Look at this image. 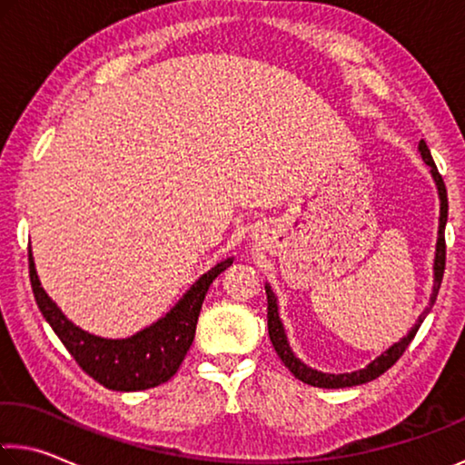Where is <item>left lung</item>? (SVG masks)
Returning <instances> with one entry per match:
<instances>
[{
	"instance_id": "1",
	"label": "left lung",
	"mask_w": 465,
	"mask_h": 465,
	"mask_svg": "<svg viewBox=\"0 0 465 465\" xmlns=\"http://www.w3.org/2000/svg\"><path fill=\"white\" fill-rule=\"evenodd\" d=\"M418 153L422 154V161L430 169V175L434 180V186H437V193H439V233H437V250H434V262H432V293H430V300H429V306L424 308V312L418 316L416 325L408 331V335H403L400 341L393 343L391 348L385 350L372 360L371 364H366L364 368H360V371H353V372H341V374H331V372H322V371H316L312 366H306L302 360L296 356V353L292 351L290 348V341H287V335H285V327L282 322V316H279V302L275 292L271 290L269 283H264V292H267V321H269V337H271V343L272 348H275L277 356L282 358V362L290 368L292 374L296 379H300L302 382H306V385H312V387H321V389H343V387H356V385H364L368 381H374L377 377H381L382 372L389 371L397 360L401 358V353L408 348L411 339L418 333L420 325H422V321L426 319V314L430 312V308L434 304V300H437V293H439V287L440 282H443V272H445V225H447V211H449V203H447V188H445V182L440 178L437 165H434V161L430 157V151L429 146H426L424 140H420L418 144Z\"/></svg>"
}]
</instances>
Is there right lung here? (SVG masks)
<instances>
[{"instance_id": "add662e5", "label": "right lung", "mask_w": 465, "mask_h": 465, "mask_svg": "<svg viewBox=\"0 0 465 465\" xmlns=\"http://www.w3.org/2000/svg\"><path fill=\"white\" fill-rule=\"evenodd\" d=\"M233 262V256L219 261L211 271L203 272L175 306L153 325L124 339H107L80 329L62 312V308L47 296L36 275L33 250L28 246L31 285L41 314L62 339L78 366L103 387L112 391H143L157 387L178 372L194 341L198 314L209 285L219 272Z\"/></svg>"}]
</instances>
